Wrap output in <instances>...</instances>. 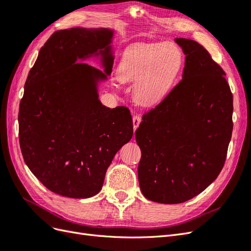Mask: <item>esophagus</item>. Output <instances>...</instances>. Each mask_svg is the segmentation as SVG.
I'll list each match as a JSON object with an SVG mask.
<instances>
[{
    "label": "esophagus",
    "mask_w": 251,
    "mask_h": 251,
    "mask_svg": "<svg viewBox=\"0 0 251 251\" xmlns=\"http://www.w3.org/2000/svg\"><path fill=\"white\" fill-rule=\"evenodd\" d=\"M141 121V117L139 115H135L133 117V126H134V130H136L139 126V124Z\"/></svg>",
    "instance_id": "34e87169"
}]
</instances>
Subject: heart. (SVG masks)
I'll return each mask as SVG.
<instances>
[{
	"instance_id": "heart-1",
	"label": "heart",
	"mask_w": 251,
	"mask_h": 251,
	"mask_svg": "<svg viewBox=\"0 0 251 251\" xmlns=\"http://www.w3.org/2000/svg\"><path fill=\"white\" fill-rule=\"evenodd\" d=\"M182 63V52L172 43L135 44L125 51L117 78L121 82H134L135 101L151 107L168 96Z\"/></svg>"
}]
</instances>
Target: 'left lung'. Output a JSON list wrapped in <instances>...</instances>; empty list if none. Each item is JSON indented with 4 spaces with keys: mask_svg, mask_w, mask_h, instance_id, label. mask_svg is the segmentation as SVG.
I'll return each instance as SVG.
<instances>
[{
    "mask_svg": "<svg viewBox=\"0 0 251 251\" xmlns=\"http://www.w3.org/2000/svg\"><path fill=\"white\" fill-rule=\"evenodd\" d=\"M185 54L182 79L136 130L140 189L147 199L183 203L222 171L232 133V93L225 72L202 45L175 40Z\"/></svg>",
    "mask_w": 251,
    "mask_h": 251,
    "instance_id": "8db88e82",
    "label": "left lung"
}]
</instances>
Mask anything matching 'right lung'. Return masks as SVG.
Masks as SVG:
<instances>
[{"instance_id":"add662e5","label":"right lung","mask_w":251,"mask_h":251,"mask_svg":"<svg viewBox=\"0 0 251 251\" xmlns=\"http://www.w3.org/2000/svg\"><path fill=\"white\" fill-rule=\"evenodd\" d=\"M107 28H71L53 33L39 52L20 102L19 138L25 163L49 191L69 198L100 192L109 165L131 140L126 107L98 100L97 82L113 68ZM102 55L105 73L80 63Z\"/></svg>"}]
</instances>
